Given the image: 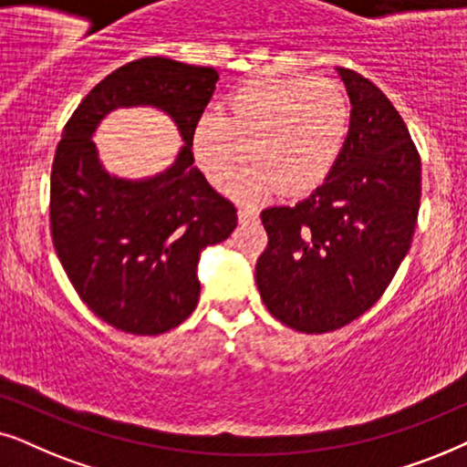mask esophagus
Masks as SVG:
<instances>
[{
    "label": "esophagus",
    "instance_id": "1",
    "mask_svg": "<svg viewBox=\"0 0 467 467\" xmlns=\"http://www.w3.org/2000/svg\"><path fill=\"white\" fill-rule=\"evenodd\" d=\"M258 220V211L250 209V207H241L239 209V222H256Z\"/></svg>",
    "mask_w": 467,
    "mask_h": 467
}]
</instances>
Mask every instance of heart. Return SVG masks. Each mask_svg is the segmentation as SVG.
I'll return each instance as SVG.
<instances>
[{"instance_id": "obj_1", "label": "heart", "mask_w": 467, "mask_h": 467, "mask_svg": "<svg viewBox=\"0 0 467 467\" xmlns=\"http://www.w3.org/2000/svg\"><path fill=\"white\" fill-rule=\"evenodd\" d=\"M348 128L350 104L331 80L254 77L223 98L222 115L198 117L192 149L213 185L234 177L247 149L252 166L230 185L234 196H296L325 182Z\"/></svg>"}]
</instances>
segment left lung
I'll list each match as a JSON object with an SVG mask.
<instances>
[{
  "mask_svg": "<svg viewBox=\"0 0 467 467\" xmlns=\"http://www.w3.org/2000/svg\"><path fill=\"white\" fill-rule=\"evenodd\" d=\"M350 98L346 142L295 207H269V245L256 263L265 306L285 327L328 333L384 295L412 244L420 155L390 99L358 72L337 67Z\"/></svg>",
  "mask_w": 467,
  "mask_h": 467,
  "instance_id": "left-lung-1",
  "label": "left lung"
}]
</instances>
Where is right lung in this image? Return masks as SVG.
Listing matches in <instances>:
<instances>
[{
	"label": "right lung",
	"mask_w": 467,
	"mask_h": 467,
	"mask_svg": "<svg viewBox=\"0 0 467 467\" xmlns=\"http://www.w3.org/2000/svg\"><path fill=\"white\" fill-rule=\"evenodd\" d=\"M213 67L142 57L117 67L67 119L51 171V233L74 290L98 318L132 335L182 325L201 296L198 260L237 226V209L194 166L192 132L215 83ZM164 109L186 145L164 173L109 176L90 140L110 109Z\"/></svg>",
	"instance_id": "1"
}]
</instances>
